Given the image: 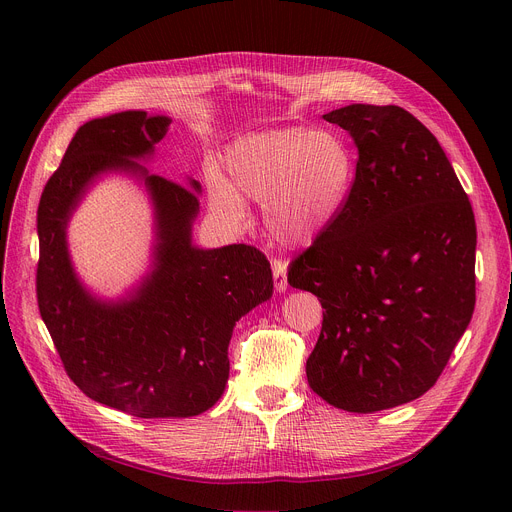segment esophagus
Listing matches in <instances>:
<instances>
[{
  "instance_id": "1",
  "label": "esophagus",
  "mask_w": 512,
  "mask_h": 512,
  "mask_svg": "<svg viewBox=\"0 0 512 512\" xmlns=\"http://www.w3.org/2000/svg\"><path fill=\"white\" fill-rule=\"evenodd\" d=\"M271 269H273V281H275V289L277 291H285L287 289V265L281 259H271Z\"/></svg>"
}]
</instances>
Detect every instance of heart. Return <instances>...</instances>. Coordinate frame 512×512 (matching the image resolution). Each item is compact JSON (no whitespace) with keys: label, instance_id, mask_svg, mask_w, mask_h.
Masks as SVG:
<instances>
[{"label":"heart","instance_id":"1","mask_svg":"<svg viewBox=\"0 0 512 512\" xmlns=\"http://www.w3.org/2000/svg\"><path fill=\"white\" fill-rule=\"evenodd\" d=\"M227 184L214 178L210 200L233 225L247 221L243 200L263 204L269 235L287 247L314 243L342 212L354 156L334 133L308 127L267 129L239 137L225 156Z\"/></svg>","mask_w":512,"mask_h":512}]
</instances>
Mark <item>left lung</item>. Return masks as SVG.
<instances>
[{
    "instance_id": "obj_1",
    "label": "left lung",
    "mask_w": 512,
    "mask_h": 512,
    "mask_svg": "<svg viewBox=\"0 0 512 512\" xmlns=\"http://www.w3.org/2000/svg\"><path fill=\"white\" fill-rule=\"evenodd\" d=\"M358 150L336 221L289 265L324 308L306 362L330 405L373 413L429 391L476 304V223L440 141L397 105L324 115Z\"/></svg>"
}]
</instances>
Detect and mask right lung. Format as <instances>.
<instances>
[{"instance_id":"add662e5","label":"right lung","mask_w":512,"mask_h":512,"mask_svg":"<svg viewBox=\"0 0 512 512\" xmlns=\"http://www.w3.org/2000/svg\"><path fill=\"white\" fill-rule=\"evenodd\" d=\"M170 117L123 111L79 127L38 206L36 296L64 371L87 397L133 417H192L221 399L235 324L273 294L267 257L251 245L198 249L200 184L150 174ZM105 171L141 177L157 212L155 269L132 294L105 303L71 269L65 225Z\"/></svg>"}]
</instances>
